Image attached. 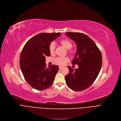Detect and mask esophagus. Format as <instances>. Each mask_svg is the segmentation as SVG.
<instances>
[{"label": "esophagus", "mask_w": 121, "mask_h": 121, "mask_svg": "<svg viewBox=\"0 0 121 121\" xmlns=\"http://www.w3.org/2000/svg\"><path fill=\"white\" fill-rule=\"evenodd\" d=\"M63 67H62V66H59V69H63Z\"/></svg>", "instance_id": "34e87169"}]
</instances>
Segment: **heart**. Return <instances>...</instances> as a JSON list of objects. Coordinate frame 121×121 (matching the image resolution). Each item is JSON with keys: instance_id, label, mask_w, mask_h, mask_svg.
<instances>
[{"instance_id": "obj_1", "label": "heart", "mask_w": 121, "mask_h": 121, "mask_svg": "<svg viewBox=\"0 0 121 121\" xmlns=\"http://www.w3.org/2000/svg\"><path fill=\"white\" fill-rule=\"evenodd\" d=\"M60 44L66 49L68 50L69 53H72L73 52V51L70 49V48L72 47V43L70 40L68 39H64L62 40L60 42ZM55 43L54 42H52L49 47V52L52 55L55 52ZM69 61V59L68 57H57L55 59V61L56 63H57L60 65H64Z\"/></svg>"}]
</instances>
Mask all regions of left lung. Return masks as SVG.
Segmentation results:
<instances>
[{
  "label": "left lung",
  "instance_id": "8db88e82",
  "mask_svg": "<svg viewBox=\"0 0 121 121\" xmlns=\"http://www.w3.org/2000/svg\"><path fill=\"white\" fill-rule=\"evenodd\" d=\"M75 42L77 52L71 63L78 66L73 69L68 66L69 73L65 76L67 86L74 91H82L89 87L97 77L102 67L100 51L87 35L79 33H66Z\"/></svg>",
  "mask_w": 121,
  "mask_h": 121
}]
</instances>
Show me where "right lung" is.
Returning <instances> with one entry per match:
<instances>
[{
  "instance_id": "right-lung-1",
  "label": "right lung",
  "mask_w": 121,
  "mask_h": 121,
  "mask_svg": "<svg viewBox=\"0 0 121 121\" xmlns=\"http://www.w3.org/2000/svg\"><path fill=\"white\" fill-rule=\"evenodd\" d=\"M61 35L60 33L39 34L30 39L23 48L20 69L26 81L35 90H46L53 84L59 67L52 65L47 68L45 58L51 55V43Z\"/></svg>"
}]
</instances>
